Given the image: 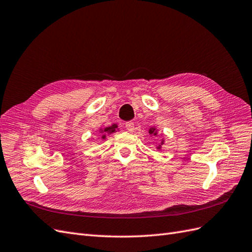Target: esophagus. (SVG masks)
I'll return each instance as SVG.
<instances>
[{
	"label": "esophagus",
	"instance_id": "obj_1",
	"mask_svg": "<svg viewBox=\"0 0 252 252\" xmlns=\"http://www.w3.org/2000/svg\"><path fill=\"white\" fill-rule=\"evenodd\" d=\"M126 130H127L128 132H133V131H134V128H135L134 122H132V121H128V122H126Z\"/></svg>",
	"mask_w": 252,
	"mask_h": 252
}]
</instances>
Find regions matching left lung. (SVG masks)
I'll return each mask as SVG.
<instances>
[{
    "instance_id": "obj_1",
    "label": "left lung",
    "mask_w": 252,
    "mask_h": 252,
    "mask_svg": "<svg viewBox=\"0 0 252 252\" xmlns=\"http://www.w3.org/2000/svg\"><path fill=\"white\" fill-rule=\"evenodd\" d=\"M157 130H156V127H150L149 128V133H150V135H152V136H157ZM163 143H164V140L163 139H161V141H160V143H159V145H158L157 146V149L158 150H160L161 149V146L163 145Z\"/></svg>"
}]
</instances>
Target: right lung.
I'll use <instances>...</instances> for the list:
<instances>
[{"label":"right lung","mask_w":252,"mask_h":252,"mask_svg":"<svg viewBox=\"0 0 252 252\" xmlns=\"http://www.w3.org/2000/svg\"><path fill=\"white\" fill-rule=\"evenodd\" d=\"M117 131H118V126H117L116 124H114V125L110 126H106V127H104V128H100L99 133L102 134V135H101V138H102V139H105L106 135L113 134V133L117 132Z\"/></svg>","instance_id":"right-lung-1"}]
</instances>
